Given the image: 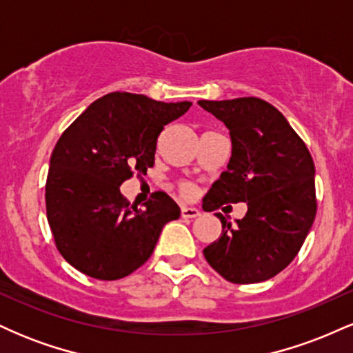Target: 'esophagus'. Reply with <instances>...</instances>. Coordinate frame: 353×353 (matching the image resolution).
<instances>
[{
  "label": "esophagus",
  "mask_w": 353,
  "mask_h": 353,
  "mask_svg": "<svg viewBox=\"0 0 353 353\" xmlns=\"http://www.w3.org/2000/svg\"><path fill=\"white\" fill-rule=\"evenodd\" d=\"M199 216H201L199 209L189 208V205H182V208H181V217L182 219H196Z\"/></svg>",
  "instance_id": "1"
}]
</instances>
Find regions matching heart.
Here are the masks:
<instances>
[{
  "label": "heart",
  "mask_w": 353,
  "mask_h": 353,
  "mask_svg": "<svg viewBox=\"0 0 353 353\" xmlns=\"http://www.w3.org/2000/svg\"><path fill=\"white\" fill-rule=\"evenodd\" d=\"M179 189H181V192L184 194V196H190V194H192V185H190V184H181Z\"/></svg>",
  "instance_id": "1"
}]
</instances>
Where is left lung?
<instances>
[{
	"label": "left lung",
	"mask_w": 353,
	"mask_h": 353,
	"mask_svg": "<svg viewBox=\"0 0 353 353\" xmlns=\"http://www.w3.org/2000/svg\"><path fill=\"white\" fill-rule=\"evenodd\" d=\"M197 104L225 124L232 143L228 171L205 194L202 209L247 204L236 224L216 212L222 234L205 247L204 257L225 281L264 282L294 261L314 224V161L289 121L264 99Z\"/></svg>",
	"instance_id": "8db88e82"
}]
</instances>
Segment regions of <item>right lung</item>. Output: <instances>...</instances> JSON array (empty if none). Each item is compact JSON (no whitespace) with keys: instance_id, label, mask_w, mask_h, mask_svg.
<instances>
[{"instance_id":"1","label":"right lung","mask_w":353,"mask_h":353,"mask_svg":"<svg viewBox=\"0 0 353 353\" xmlns=\"http://www.w3.org/2000/svg\"><path fill=\"white\" fill-rule=\"evenodd\" d=\"M190 106L111 92L59 137L46 181L48 222L61 255L79 272L99 281L132 274L151 257L164 225L179 219L165 192H154L141 210L129 208L119 185L152 168L161 131Z\"/></svg>"}]
</instances>
